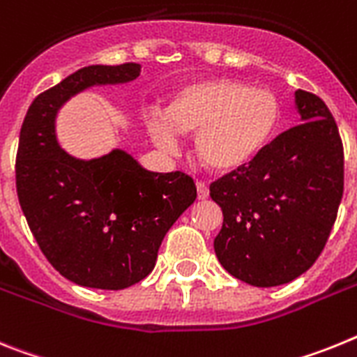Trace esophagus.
<instances>
[{"label":"esophagus","mask_w":357,"mask_h":357,"mask_svg":"<svg viewBox=\"0 0 357 357\" xmlns=\"http://www.w3.org/2000/svg\"><path fill=\"white\" fill-rule=\"evenodd\" d=\"M196 188H197V199H206V197L210 196L208 185H206L204 181H197Z\"/></svg>","instance_id":"esophagus-1"}]
</instances>
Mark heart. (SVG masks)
<instances>
[{
    "instance_id": "heart-1",
    "label": "heart",
    "mask_w": 357,
    "mask_h": 357,
    "mask_svg": "<svg viewBox=\"0 0 357 357\" xmlns=\"http://www.w3.org/2000/svg\"><path fill=\"white\" fill-rule=\"evenodd\" d=\"M282 116L278 97L235 79H210L179 89L167 105V120L151 114L147 132L163 149H174L176 132L197 135L194 151L213 172H235L268 147Z\"/></svg>"
}]
</instances>
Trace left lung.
Returning <instances> with one entry per match:
<instances>
[{
  "label": "left lung",
  "instance_id": "obj_1",
  "mask_svg": "<svg viewBox=\"0 0 357 357\" xmlns=\"http://www.w3.org/2000/svg\"><path fill=\"white\" fill-rule=\"evenodd\" d=\"M303 123L278 135L244 169L210 185L222 210L213 250L226 271L257 287L287 284L324 252L343 196V144L320 97L298 89Z\"/></svg>",
  "mask_w": 357,
  "mask_h": 357
}]
</instances>
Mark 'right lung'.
Masks as SVG:
<instances>
[{"label": "right lung", "mask_w": 357, "mask_h": 357, "mask_svg": "<svg viewBox=\"0 0 357 357\" xmlns=\"http://www.w3.org/2000/svg\"><path fill=\"white\" fill-rule=\"evenodd\" d=\"M140 64L86 66L37 95L26 111L15 158V187L30 230L68 280L119 291L144 280L161 241L196 199L185 172H151L126 151L77 160L61 149L55 116L91 86L123 84Z\"/></svg>", "instance_id": "obj_1"}]
</instances>
